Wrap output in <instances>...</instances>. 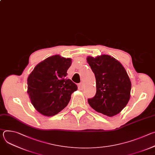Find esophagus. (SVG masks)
Masks as SVG:
<instances>
[{"label": "esophagus", "instance_id": "obj_1", "mask_svg": "<svg viewBox=\"0 0 155 155\" xmlns=\"http://www.w3.org/2000/svg\"><path fill=\"white\" fill-rule=\"evenodd\" d=\"M83 87H84V83H83V82H81L80 83L78 84V88H79V90H81L83 89Z\"/></svg>", "mask_w": 155, "mask_h": 155}]
</instances>
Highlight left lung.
I'll return each mask as SVG.
<instances>
[{"label": "left lung", "instance_id": "1", "mask_svg": "<svg viewBox=\"0 0 155 155\" xmlns=\"http://www.w3.org/2000/svg\"><path fill=\"white\" fill-rule=\"evenodd\" d=\"M96 81V93L87 100L96 112L109 117L118 114L130 97L131 82L123 65L107 54L86 58Z\"/></svg>", "mask_w": 155, "mask_h": 155}]
</instances>
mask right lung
Returning <instances> with one entry per match:
<instances>
[{"mask_svg":"<svg viewBox=\"0 0 155 155\" xmlns=\"http://www.w3.org/2000/svg\"><path fill=\"white\" fill-rule=\"evenodd\" d=\"M71 58L54 55L39 62L28 78V93L35 110L44 116L58 114L69 104L77 86L66 76Z\"/></svg>","mask_w":155,"mask_h":155,"instance_id":"add662e5","label":"right lung"}]
</instances>
